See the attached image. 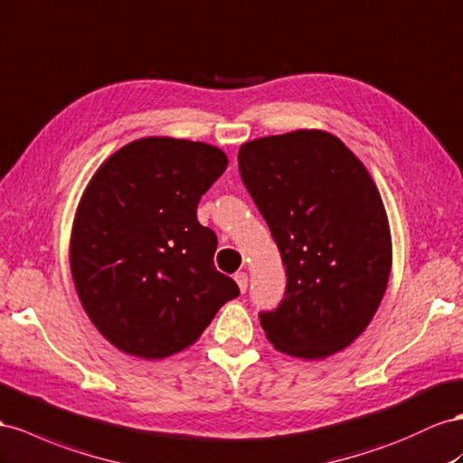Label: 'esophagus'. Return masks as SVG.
Instances as JSON below:
<instances>
[{"label":"esophagus","instance_id":"esophagus-1","mask_svg":"<svg viewBox=\"0 0 463 463\" xmlns=\"http://www.w3.org/2000/svg\"><path fill=\"white\" fill-rule=\"evenodd\" d=\"M233 279H235L237 286H240V290H241V292H245V290H247V280H249V279H247V274H245V272H235V277H233Z\"/></svg>","mask_w":463,"mask_h":463}]
</instances>
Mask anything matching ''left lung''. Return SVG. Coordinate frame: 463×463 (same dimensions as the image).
I'll use <instances>...</instances> for the list:
<instances>
[{
    "label": "left lung",
    "mask_w": 463,
    "mask_h": 463,
    "mask_svg": "<svg viewBox=\"0 0 463 463\" xmlns=\"http://www.w3.org/2000/svg\"><path fill=\"white\" fill-rule=\"evenodd\" d=\"M240 175L286 267V294L260 314L277 351L321 360L368 327L392 272L376 183L336 136L294 130L245 142Z\"/></svg>",
    "instance_id": "1"
}]
</instances>
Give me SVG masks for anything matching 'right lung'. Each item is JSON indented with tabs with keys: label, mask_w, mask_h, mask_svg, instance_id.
Returning a JSON list of instances; mask_svg holds the SVG:
<instances>
[{
	"label": "right lung",
	"mask_w": 463,
	"mask_h": 463,
	"mask_svg": "<svg viewBox=\"0 0 463 463\" xmlns=\"http://www.w3.org/2000/svg\"><path fill=\"white\" fill-rule=\"evenodd\" d=\"M228 167L220 147L167 136L122 146L76 210L70 269L91 323L118 351L159 360L184 351L240 296L216 270V233L196 206Z\"/></svg>",
	"instance_id": "1"
}]
</instances>
